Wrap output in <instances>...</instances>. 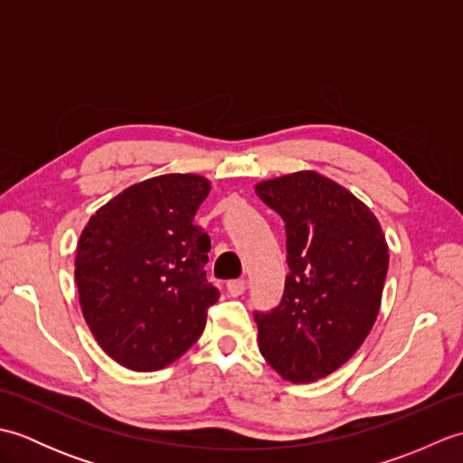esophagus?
I'll return each instance as SVG.
<instances>
[{
  "label": "esophagus",
  "mask_w": 463,
  "mask_h": 463,
  "mask_svg": "<svg viewBox=\"0 0 463 463\" xmlns=\"http://www.w3.org/2000/svg\"><path fill=\"white\" fill-rule=\"evenodd\" d=\"M226 290H229L231 297H241V294L247 290V280H244V279L231 280L229 284H226Z\"/></svg>",
  "instance_id": "esophagus-1"
}]
</instances>
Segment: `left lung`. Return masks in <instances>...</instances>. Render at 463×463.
Masks as SVG:
<instances>
[{
	"instance_id": "left-lung-1",
	"label": "left lung",
	"mask_w": 463,
	"mask_h": 463,
	"mask_svg": "<svg viewBox=\"0 0 463 463\" xmlns=\"http://www.w3.org/2000/svg\"><path fill=\"white\" fill-rule=\"evenodd\" d=\"M257 194L287 229L288 277L277 308L254 312L260 354L307 383L348 362L376 322L388 244L366 204L314 171L262 181Z\"/></svg>"
}]
</instances>
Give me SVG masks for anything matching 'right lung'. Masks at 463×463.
<instances>
[{"label": "right lung", "instance_id": "right-lung-1", "mask_svg": "<svg viewBox=\"0 0 463 463\" xmlns=\"http://www.w3.org/2000/svg\"><path fill=\"white\" fill-rule=\"evenodd\" d=\"M199 175H161L101 206L81 232L75 282L85 322L109 356L137 372L169 366L199 340L219 290L206 280L211 237L194 214Z\"/></svg>", "mask_w": 463, "mask_h": 463}]
</instances>
